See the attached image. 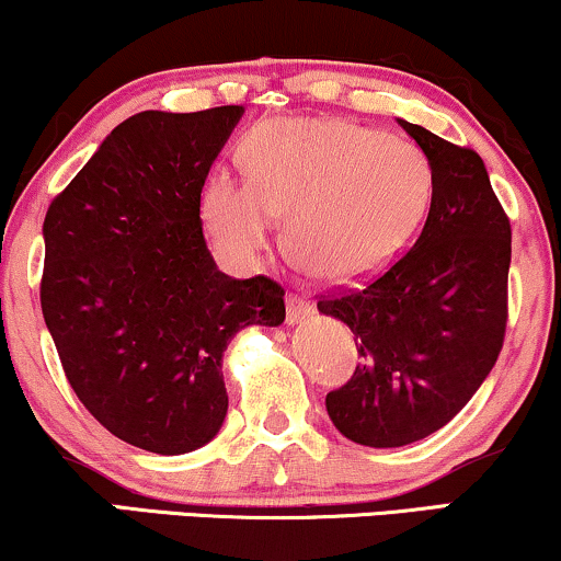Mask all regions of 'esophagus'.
I'll use <instances>...</instances> for the list:
<instances>
[{"label": "esophagus", "mask_w": 561, "mask_h": 561, "mask_svg": "<svg viewBox=\"0 0 561 561\" xmlns=\"http://www.w3.org/2000/svg\"><path fill=\"white\" fill-rule=\"evenodd\" d=\"M286 322L288 324H299L301 320H307L309 314H312V304L307 299H301L299 294H288L286 299Z\"/></svg>", "instance_id": "1"}]
</instances>
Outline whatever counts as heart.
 <instances>
[{
    "label": "heart",
    "mask_w": 561,
    "mask_h": 561,
    "mask_svg": "<svg viewBox=\"0 0 561 561\" xmlns=\"http://www.w3.org/2000/svg\"><path fill=\"white\" fill-rule=\"evenodd\" d=\"M249 176L218 171L203 210L224 252L257 262L291 216L304 265L348 283L377 270L424 213L432 171L400 135L348 122H267L247 140Z\"/></svg>",
    "instance_id": "heart-1"
}]
</instances>
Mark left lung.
Masks as SVG:
<instances>
[{
	"label": "left lung",
	"mask_w": 561,
	"mask_h": 561,
	"mask_svg": "<svg viewBox=\"0 0 561 561\" xmlns=\"http://www.w3.org/2000/svg\"><path fill=\"white\" fill-rule=\"evenodd\" d=\"M398 124L432 169L424 228L377 278L317 301L348 324L362 356L324 405L366 447H403L445 426L489 377L507 328L513 231L486 165L471 148Z\"/></svg>",
	"instance_id": "1"
}]
</instances>
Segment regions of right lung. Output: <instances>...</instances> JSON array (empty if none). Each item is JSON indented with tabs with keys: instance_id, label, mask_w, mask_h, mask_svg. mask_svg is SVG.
I'll use <instances>...</instances> for the list:
<instances>
[{
	"instance_id": "1",
	"label": "right lung",
	"mask_w": 561,
	"mask_h": 561,
	"mask_svg": "<svg viewBox=\"0 0 561 561\" xmlns=\"http://www.w3.org/2000/svg\"><path fill=\"white\" fill-rule=\"evenodd\" d=\"M244 106L140 112L48 205L41 309L80 403L114 437L184 455L224 426V351L286 320L283 288L216 267L199 195Z\"/></svg>"
}]
</instances>
